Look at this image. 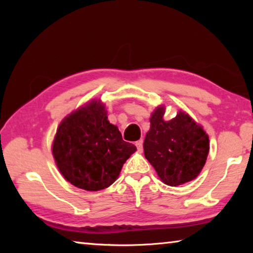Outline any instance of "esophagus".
Wrapping results in <instances>:
<instances>
[{"label":"esophagus","mask_w":253,"mask_h":253,"mask_svg":"<svg viewBox=\"0 0 253 253\" xmlns=\"http://www.w3.org/2000/svg\"><path fill=\"white\" fill-rule=\"evenodd\" d=\"M136 147L138 149V152L143 151V139H139L136 142Z\"/></svg>","instance_id":"34e87169"}]
</instances>
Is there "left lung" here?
Listing matches in <instances>:
<instances>
[{"mask_svg": "<svg viewBox=\"0 0 253 253\" xmlns=\"http://www.w3.org/2000/svg\"><path fill=\"white\" fill-rule=\"evenodd\" d=\"M164 107H157L151 129L144 140V154L163 182L177 186L194 179L209 154V137L188 115L179 113L172 121L163 119Z\"/></svg>", "mask_w": 253, "mask_h": 253, "instance_id": "left-lung-1", "label": "left lung"}]
</instances>
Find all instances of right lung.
Returning a JSON list of instances; mask_svg holds the SVG:
<instances>
[{"label":"right lung","instance_id":"obj_1","mask_svg":"<svg viewBox=\"0 0 253 253\" xmlns=\"http://www.w3.org/2000/svg\"><path fill=\"white\" fill-rule=\"evenodd\" d=\"M136 151L108 122L105 106L93 100L63 119L55 135L52 153L61 174L85 191L110 186L123 165Z\"/></svg>","mask_w":253,"mask_h":253}]
</instances>
